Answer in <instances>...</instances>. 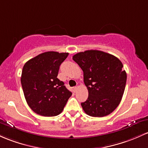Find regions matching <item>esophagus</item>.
<instances>
[{
    "label": "esophagus",
    "mask_w": 148,
    "mask_h": 148,
    "mask_svg": "<svg viewBox=\"0 0 148 148\" xmlns=\"http://www.w3.org/2000/svg\"><path fill=\"white\" fill-rule=\"evenodd\" d=\"M77 89H78V87L77 86H75V87H73L72 88V90H73V91H74V92L77 91Z\"/></svg>",
    "instance_id": "1"
}]
</instances>
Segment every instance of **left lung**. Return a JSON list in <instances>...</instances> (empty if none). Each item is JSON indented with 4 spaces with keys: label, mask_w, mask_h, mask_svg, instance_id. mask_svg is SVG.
Here are the masks:
<instances>
[{
    "label": "left lung",
    "mask_w": 148,
    "mask_h": 148,
    "mask_svg": "<svg viewBox=\"0 0 148 148\" xmlns=\"http://www.w3.org/2000/svg\"><path fill=\"white\" fill-rule=\"evenodd\" d=\"M72 59L84 71V82L88 90L84 111L94 117L112 113L119 105L126 83V73L116 57L96 50L77 53Z\"/></svg>",
    "instance_id": "1"
}]
</instances>
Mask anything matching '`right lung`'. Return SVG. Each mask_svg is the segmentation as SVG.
Returning a JSON list of instances; mask_svg holds the SVG:
<instances>
[{
    "mask_svg": "<svg viewBox=\"0 0 148 148\" xmlns=\"http://www.w3.org/2000/svg\"><path fill=\"white\" fill-rule=\"evenodd\" d=\"M68 53L49 51L29 60L23 66L21 84L26 101L38 114L54 116L62 112L71 92L58 79Z\"/></svg>",
    "mask_w": 148,
    "mask_h": 148,
    "instance_id": "right-lung-1",
    "label": "right lung"
}]
</instances>
